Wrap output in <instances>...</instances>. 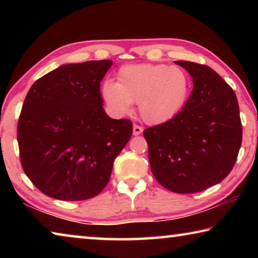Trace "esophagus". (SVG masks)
Masks as SVG:
<instances>
[{"mask_svg":"<svg viewBox=\"0 0 258 258\" xmlns=\"http://www.w3.org/2000/svg\"><path fill=\"white\" fill-rule=\"evenodd\" d=\"M142 132H143V128L141 127V126H139V125L133 126V135H140Z\"/></svg>","mask_w":258,"mask_h":258,"instance_id":"esophagus-1","label":"esophagus"}]
</instances>
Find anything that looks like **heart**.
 I'll use <instances>...</instances> for the list:
<instances>
[{
  "label": "heart",
  "mask_w": 258,
  "mask_h": 258,
  "mask_svg": "<svg viewBox=\"0 0 258 258\" xmlns=\"http://www.w3.org/2000/svg\"><path fill=\"white\" fill-rule=\"evenodd\" d=\"M191 80L180 67L166 63H138L121 67L117 83L101 86L104 102L116 115H125L138 102L139 113L148 124L158 125L174 118L184 107Z\"/></svg>",
  "instance_id": "heart-1"
}]
</instances>
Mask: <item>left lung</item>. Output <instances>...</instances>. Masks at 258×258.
<instances>
[{
    "mask_svg": "<svg viewBox=\"0 0 258 258\" xmlns=\"http://www.w3.org/2000/svg\"><path fill=\"white\" fill-rule=\"evenodd\" d=\"M194 89L171 120L145 130L151 172L165 189L194 194L217 184L233 168L242 126L234 91L211 67L175 61Z\"/></svg>",
    "mask_w": 258,
    "mask_h": 258,
    "instance_id": "8db88e82",
    "label": "left lung"
}]
</instances>
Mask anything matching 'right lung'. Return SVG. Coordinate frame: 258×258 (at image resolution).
<instances>
[{"instance_id":"right-lung-1","label":"right lung","mask_w":258,"mask_h":258,"mask_svg":"<svg viewBox=\"0 0 258 258\" xmlns=\"http://www.w3.org/2000/svg\"><path fill=\"white\" fill-rule=\"evenodd\" d=\"M111 64H62L26 95L17 128L21 166L51 198L77 202L99 195L132 135V121L112 119L103 109L100 82Z\"/></svg>"}]
</instances>
